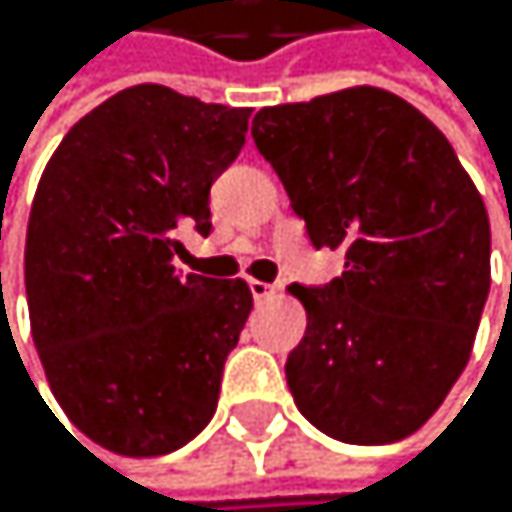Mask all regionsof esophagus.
Returning a JSON list of instances; mask_svg holds the SVG:
<instances>
[{
	"instance_id": "obj_1",
	"label": "esophagus",
	"mask_w": 512,
	"mask_h": 512,
	"mask_svg": "<svg viewBox=\"0 0 512 512\" xmlns=\"http://www.w3.org/2000/svg\"><path fill=\"white\" fill-rule=\"evenodd\" d=\"M248 288H251V298H254V301H267V298H273V294L279 291L276 285L261 282V279H251V282H248Z\"/></svg>"
}]
</instances>
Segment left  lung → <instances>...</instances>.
Returning <instances> with one entry per match:
<instances>
[{"mask_svg": "<svg viewBox=\"0 0 512 512\" xmlns=\"http://www.w3.org/2000/svg\"><path fill=\"white\" fill-rule=\"evenodd\" d=\"M251 137L316 248L344 273L291 285L307 310L285 378L301 415L350 445L415 433L470 359L491 285L488 211L445 134L384 88L264 107Z\"/></svg>", "mask_w": 512, "mask_h": 512, "instance_id": "8db88e82", "label": "left lung"}]
</instances>
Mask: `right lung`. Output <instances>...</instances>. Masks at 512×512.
I'll use <instances>...</instances> for the list:
<instances>
[{"label":"right lung","instance_id":"obj_1","mask_svg":"<svg viewBox=\"0 0 512 512\" xmlns=\"http://www.w3.org/2000/svg\"><path fill=\"white\" fill-rule=\"evenodd\" d=\"M248 116L134 85L82 116L42 171L24 251L33 341L67 418L116 455H168L218 408L251 291L181 276L174 254L184 230L211 233L208 193Z\"/></svg>","mask_w":512,"mask_h":512}]
</instances>
